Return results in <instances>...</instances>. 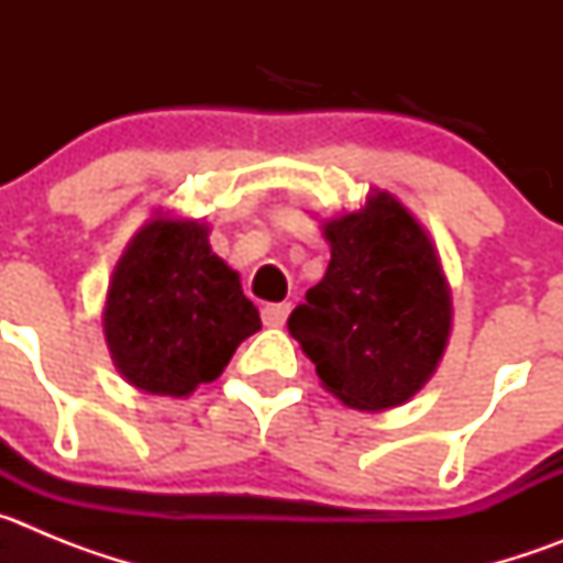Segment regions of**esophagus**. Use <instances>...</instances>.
<instances>
[{
  "mask_svg": "<svg viewBox=\"0 0 563 563\" xmlns=\"http://www.w3.org/2000/svg\"><path fill=\"white\" fill-rule=\"evenodd\" d=\"M290 316V305H267L262 307V321L265 327H282Z\"/></svg>",
  "mask_w": 563,
  "mask_h": 563,
  "instance_id": "1",
  "label": "esophagus"
}]
</instances>
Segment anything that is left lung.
Segmentation results:
<instances>
[{"mask_svg": "<svg viewBox=\"0 0 563 563\" xmlns=\"http://www.w3.org/2000/svg\"><path fill=\"white\" fill-rule=\"evenodd\" d=\"M330 267L287 321L318 377L346 406L380 411L429 380L451 330L431 239L389 194L327 222Z\"/></svg>", "mask_w": 563, "mask_h": 563, "instance_id": "left-lung-1", "label": "left lung"}]
</instances>
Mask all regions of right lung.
<instances>
[{"mask_svg":"<svg viewBox=\"0 0 563 563\" xmlns=\"http://www.w3.org/2000/svg\"><path fill=\"white\" fill-rule=\"evenodd\" d=\"M103 327L132 386L183 397L220 377L262 321L236 273L208 247V228L152 220L114 267Z\"/></svg>","mask_w":563,"mask_h":563,"instance_id":"right-lung-1","label":"right lung"}]
</instances>
